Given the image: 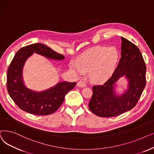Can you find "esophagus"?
<instances>
[{"instance_id":"1","label":"esophagus","mask_w":154,"mask_h":154,"mask_svg":"<svg viewBox=\"0 0 154 154\" xmlns=\"http://www.w3.org/2000/svg\"><path fill=\"white\" fill-rule=\"evenodd\" d=\"M77 86H78V87H85L86 86V84L83 82L80 81V82H78Z\"/></svg>"}]
</instances>
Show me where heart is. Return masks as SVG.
<instances>
[{
	"mask_svg": "<svg viewBox=\"0 0 154 154\" xmlns=\"http://www.w3.org/2000/svg\"><path fill=\"white\" fill-rule=\"evenodd\" d=\"M119 60V53L115 48L97 46L86 51L80 56L76 64L71 68L82 75L88 71V76L94 82H103L113 74Z\"/></svg>",
	"mask_w": 154,
	"mask_h": 154,
	"instance_id": "1",
	"label": "heart"
}]
</instances>
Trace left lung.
Masks as SVG:
<instances>
[{"label": "left lung", "mask_w": 154, "mask_h": 154, "mask_svg": "<svg viewBox=\"0 0 154 154\" xmlns=\"http://www.w3.org/2000/svg\"><path fill=\"white\" fill-rule=\"evenodd\" d=\"M121 58L112 76L103 85L93 86L89 108L101 117H112L130 110L137 104L145 88L146 66L142 53L137 46L121 38ZM127 80L123 93L116 91L120 79Z\"/></svg>", "instance_id": "8db88e82"}]
</instances>
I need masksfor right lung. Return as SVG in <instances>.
<instances>
[{
	"label": "right lung",
	"mask_w": 154,
	"mask_h": 154,
	"mask_svg": "<svg viewBox=\"0 0 154 154\" xmlns=\"http://www.w3.org/2000/svg\"><path fill=\"white\" fill-rule=\"evenodd\" d=\"M34 53L49 60L62 61L63 55L41 43L25 46L14 56L7 72V88L11 98L23 110L36 115L53 113L60 107L66 94L72 90L76 82H60L45 90L29 89L24 83L23 72L26 61Z\"/></svg>",
	"instance_id": "right-lung-1"
}]
</instances>
